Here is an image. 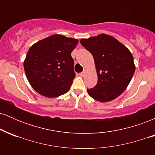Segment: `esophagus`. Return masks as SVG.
Masks as SVG:
<instances>
[{
	"mask_svg": "<svg viewBox=\"0 0 155 155\" xmlns=\"http://www.w3.org/2000/svg\"><path fill=\"white\" fill-rule=\"evenodd\" d=\"M85 74H86V71H83L81 73H80L79 74V76H81V77H84V76H85Z\"/></svg>",
	"mask_w": 155,
	"mask_h": 155,
	"instance_id": "obj_1",
	"label": "esophagus"
}]
</instances>
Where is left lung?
Segmentation results:
<instances>
[{"label":"left lung","instance_id":"1","mask_svg":"<svg viewBox=\"0 0 155 155\" xmlns=\"http://www.w3.org/2000/svg\"><path fill=\"white\" fill-rule=\"evenodd\" d=\"M80 43L92 54L97 83L87 89L89 95L100 102L117 98L128 86L134 74L133 55L125 46L113 36L100 34L81 39Z\"/></svg>","mask_w":155,"mask_h":155}]
</instances>
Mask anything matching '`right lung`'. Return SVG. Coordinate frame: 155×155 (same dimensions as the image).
<instances>
[{"label":"right lung","mask_w":155,"mask_h":155,"mask_svg":"<svg viewBox=\"0 0 155 155\" xmlns=\"http://www.w3.org/2000/svg\"><path fill=\"white\" fill-rule=\"evenodd\" d=\"M78 42L77 39L55 34L30 48L24 69L28 81L38 93L55 97L70 90L75 77L71 51Z\"/></svg>","instance_id":"add662e5"}]
</instances>
